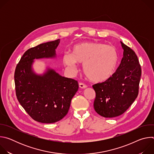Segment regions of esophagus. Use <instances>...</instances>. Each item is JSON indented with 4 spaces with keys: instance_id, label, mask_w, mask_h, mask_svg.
<instances>
[{
    "instance_id": "esophagus-1",
    "label": "esophagus",
    "mask_w": 154,
    "mask_h": 154,
    "mask_svg": "<svg viewBox=\"0 0 154 154\" xmlns=\"http://www.w3.org/2000/svg\"><path fill=\"white\" fill-rule=\"evenodd\" d=\"M79 87L80 88H86L87 87V85L83 83L80 82V83H79Z\"/></svg>"
}]
</instances>
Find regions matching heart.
<instances>
[{
	"mask_svg": "<svg viewBox=\"0 0 154 154\" xmlns=\"http://www.w3.org/2000/svg\"><path fill=\"white\" fill-rule=\"evenodd\" d=\"M63 64L74 71L77 63H83V72L88 79L102 82L110 78L118 61L116 49L102 43L83 42L74 46L72 54L65 53Z\"/></svg>",
	"mask_w": 154,
	"mask_h": 154,
	"instance_id": "heart-1",
	"label": "heart"
}]
</instances>
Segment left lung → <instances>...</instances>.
<instances>
[{"instance_id": "obj_1", "label": "left lung", "mask_w": 154, "mask_h": 154, "mask_svg": "<svg viewBox=\"0 0 154 154\" xmlns=\"http://www.w3.org/2000/svg\"><path fill=\"white\" fill-rule=\"evenodd\" d=\"M123 57L112 76L93 85L96 92L95 111L105 118L123 114L138 95L141 68L135 52L122 42Z\"/></svg>"}]
</instances>
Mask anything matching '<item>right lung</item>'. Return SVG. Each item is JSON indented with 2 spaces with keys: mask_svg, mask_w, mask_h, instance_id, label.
Segmentation results:
<instances>
[{
  "mask_svg": "<svg viewBox=\"0 0 154 154\" xmlns=\"http://www.w3.org/2000/svg\"><path fill=\"white\" fill-rule=\"evenodd\" d=\"M60 39L41 44L28 49L21 57L14 72L17 99L35 121L51 124L67 115L71 102L79 89L77 80L60 75L49 69L36 75L32 69L34 59L55 57Z\"/></svg>",
  "mask_w": 154,
  "mask_h": 154,
  "instance_id": "obj_1",
  "label": "right lung"
}]
</instances>
